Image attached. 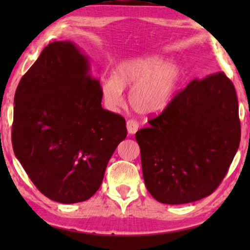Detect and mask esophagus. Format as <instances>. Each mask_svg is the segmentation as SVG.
<instances>
[{"label": "esophagus", "instance_id": "1", "mask_svg": "<svg viewBox=\"0 0 250 250\" xmlns=\"http://www.w3.org/2000/svg\"><path fill=\"white\" fill-rule=\"evenodd\" d=\"M126 129L130 134H134L139 129V122L134 119H130L126 121Z\"/></svg>", "mask_w": 250, "mask_h": 250}]
</instances>
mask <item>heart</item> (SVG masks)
I'll use <instances>...</instances> for the list:
<instances>
[{"instance_id": "heart-1", "label": "heart", "mask_w": 250, "mask_h": 250, "mask_svg": "<svg viewBox=\"0 0 250 250\" xmlns=\"http://www.w3.org/2000/svg\"><path fill=\"white\" fill-rule=\"evenodd\" d=\"M181 79L175 62L164 64L158 55L128 58L118 64L110 77L101 79L100 92L109 110L124 104V88L130 86L129 103L135 111L155 113L170 104Z\"/></svg>"}]
</instances>
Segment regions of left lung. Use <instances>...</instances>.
I'll return each instance as SVG.
<instances>
[{
    "label": "left lung",
    "instance_id": "1",
    "mask_svg": "<svg viewBox=\"0 0 250 250\" xmlns=\"http://www.w3.org/2000/svg\"><path fill=\"white\" fill-rule=\"evenodd\" d=\"M150 126L135 133L147 191L163 204L210 195L227 174L240 142L234 84L219 73L194 79Z\"/></svg>",
    "mask_w": 250,
    "mask_h": 250
}]
</instances>
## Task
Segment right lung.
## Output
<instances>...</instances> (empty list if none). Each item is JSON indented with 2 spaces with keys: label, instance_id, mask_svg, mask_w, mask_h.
<instances>
[{
  "label": "right lung",
  "instance_id": "right-lung-1",
  "mask_svg": "<svg viewBox=\"0 0 250 250\" xmlns=\"http://www.w3.org/2000/svg\"><path fill=\"white\" fill-rule=\"evenodd\" d=\"M100 83L74 43L53 42L15 91L12 143L37 189L64 204L89 200L126 137L125 120L101 107Z\"/></svg>",
  "mask_w": 250,
  "mask_h": 250
}]
</instances>
